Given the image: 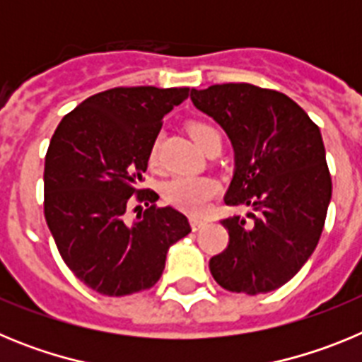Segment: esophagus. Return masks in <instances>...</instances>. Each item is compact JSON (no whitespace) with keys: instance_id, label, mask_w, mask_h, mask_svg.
I'll return each mask as SVG.
<instances>
[{"instance_id":"esophagus-1","label":"esophagus","mask_w":362,"mask_h":362,"mask_svg":"<svg viewBox=\"0 0 362 362\" xmlns=\"http://www.w3.org/2000/svg\"><path fill=\"white\" fill-rule=\"evenodd\" d=\"M190 225H192V230L197 232V230H201L204 225H206V221L199 219V217H190Z\"/></svg>"}]
</instances>
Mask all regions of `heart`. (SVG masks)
<instances>
[{
    "label": "heart",
    "instance_id": "1",
    "mask_svg": "<svg viewBox=\"0 0 362 362\" xmlns=\"http://www.w3.org/2000/svg\"><path fill=\"white\" fill-rule=\"evenodd\" d=\"M188 132H190L192 139L204 148L212 141L214 137H221L219 132L214 129L212 124L204 123V121H194L188 124ZM158 150H159V139H153L152 146L148 150V163L153 166L158 163ZM219 192V185L210 177H181L170 179L168 183L163 187V197L166 203H170L175 209L183 210L188 214H201L206 210L210 201L217 196Z\"/></svg>",
    "mask_w": 362,
    "mask_h": 362
}]
</instances>
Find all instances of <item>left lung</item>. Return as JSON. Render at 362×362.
<instances>
[{"label": "left lung", "instance_id": "left-lung-1", "mask_svg": "<svg viewBox=\"0 0 362 362\" xmlns=\"http://www.w3.org/2000/svg\"><path fill=\"white\" fill-rule=\"evenodd\" d=\"M190 98L233 145L225 203L255 210L221 221L228 246L210 259V272L230 292H272L308 261L325 226L332 177L319 127L288 95L250 83L194 88Z\"/></svg>", "mask_w": 362, "mask_h": 362}]
</instances>
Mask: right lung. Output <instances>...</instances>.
Instances as JSON below:
<instances>
[{
    "label": "right lung",
    "instance_id": "right-lung-1",
    "mask_svg": "<svg viewBox=\"0 0 362 362\" xmlns=\"http://www.w3.org/2000/svg\"><path fill=\"white\" fill-rule=\"evenodd\" d=\"M188 94L187 86H116L69 112L50 139L45 219L66 267L94 292L121 297L152 288L168 248L190 233L185 214L161 209L156 192L139 188L163 117ZM132 195L147 209L136 207L130 223Z\"/></svg>",
    "mask_w": 362,
    "mask_h": 362
}]
</instances>
